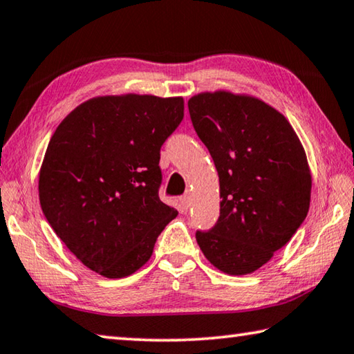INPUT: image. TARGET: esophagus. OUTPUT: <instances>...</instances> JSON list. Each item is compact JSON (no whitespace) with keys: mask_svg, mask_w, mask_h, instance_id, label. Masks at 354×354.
I'll return each instance as SVG.
<instances>
[{"mask_svg":"<svg viewBox=\"0 0 354 354\" xmlns=\"http://www.w3.org/2000/svg\"><path fill=\"white\" fill-rule=\"evenodd\" d=\"M180 203H182V207L185 209H188L191 207V193H187L185 196H182L180 197Z\"/></svg>","mask_w":354,"mask_h":354,"instance_id":"esophagus-1","label":"esophagus"}]
</instances>
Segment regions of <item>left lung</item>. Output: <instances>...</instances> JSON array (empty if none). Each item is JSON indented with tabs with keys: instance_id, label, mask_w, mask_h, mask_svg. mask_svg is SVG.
I'll return each instance as SVG.
<instances>
[{
	"instance_id": "obj_1",
	"label": "left lung",
	"mask_w": 354,
	"mask_h": 354,
	"mask_svg": "<svg viewBox=\"0 0 354 354\" xmlns=\"http://www.w3.org/2000/svg\"><path fill=\"white\" fill-rule=\"evenodd\" d=\"M188 109L218 169L222 199L218 222L196 233L197 244L224 274H252L306 218L313 187L306 152L284 115L255 96L203 91Z\"/></svg>"
}]
</instances>
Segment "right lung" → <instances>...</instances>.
Listing matches in <instances>:
<instances>
[{
	"label": "right lung",
	"mask_w": 354,
	"mask_h": 354,
	"mask_svg": "<svg viewBox=\"0 0 354 354\" xmlns=\"http://www.w3.org/2000/svg\"><path fill=\"white\" fill-rule=\"evenodd\" d=\"M183 110L180 96H97L55 129L40 167V205L73 255L99 275L135 274L177 216L158 197V163Z\"/></svg>",
	"instance_id": "add662e5"
}]
</instances>
